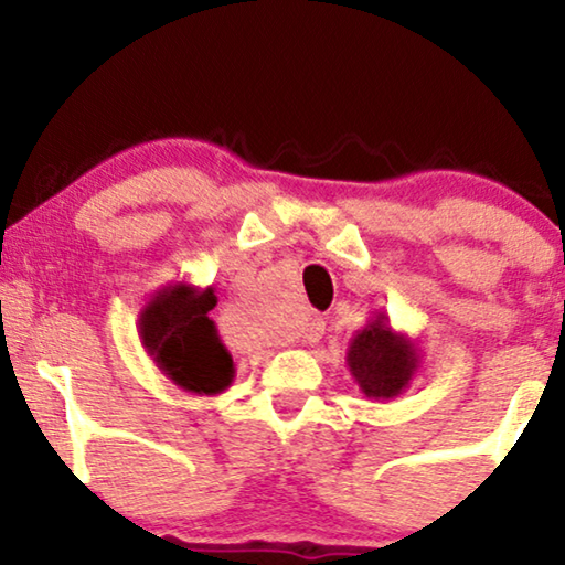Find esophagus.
<instances>
[{
  "mask_svg": "<svg viewBox=\"0 0 565 565\" xmlns=\"http://www.w3.org/2000/svg\"><path fill=\"white\" fill-rule=\"evenodd\" d=\"M323 329H327V323H323L321 319H311L303 327V339H306V342H319Z\"/></svg>",
  "mask_w": 565,
  "mask_h": 565,
  "instance_id": "obj_1",
  "label": "esophagus"
}]
</instances>
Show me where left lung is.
I'll use <instances>...</instances> for the list:
<instances>
[{
    "label": "left lung",
    "instance_id": "8db88e82",
    "mask_svg": "<svg viewBox=\"0 0 565 565\" xmlns=\"http://www.w3.org/2000/svg\"><path fill=\"white\" fill-rule=\"evenodd\" d=\"M347 367L362 396L391 401L401 396L422 367V350L408 334L391 327L388 316H375L350 339Z\"/></svg>",
    "mask_w": 565,
    "mask_h": 565
}]
</instances>
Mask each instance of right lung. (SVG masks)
<instances>
[{
    "label": "right lung",
    "instance_id": "add662e5",
    "mask_svg": "<svg viewBox=\"0 0 565 565\" xmlns=\"http://www.w3.org/2000/svg\"><path fill=\"white\" fill-rule=\"evenodd\" d=\"M215 303L213 288L174 282L153 292L138 316V337L153 365L195 396L223 393L236 373L234 360L207 319Z\"/></svg>",
    "mask_w": 565,
    "mask_h": 565
}]
</instances>
